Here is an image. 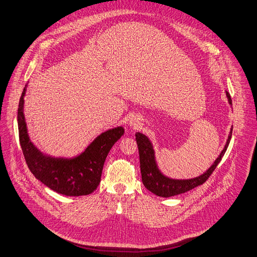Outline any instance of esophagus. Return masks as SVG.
I'll use <instances>...</instances> for the list:
<instances>
[{
    "label": "esophagus",
    "mask_w": 257,
    "mask_h": 257,
    "mask_svg": "<svg viewBox=\"0 0 257 257\" xmlns=\"http://www.w3.org/2000/svg\"><path fill=\"white\" fill-rule=\"evenodd\" d=\"M130 126L137 127V126H138V119H131V120H130Z\"/></svg>",
    "instance_id": "esophagus-1"
}]
</instances>
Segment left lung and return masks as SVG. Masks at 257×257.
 <instances>
[{
	"mask_svg": "<svg viewBox=\"0 0 257 257\" xmlns=\"http://www.w3.org/2000/svg\"><path fill=\"white\" fill-rule=\"evenodd\" d=\"M226 96L229 98L230 104H232L231 96L227 92H226ZM231 137H232V129L230 132L229 139L226 141L225 147L221 151L220 156L216 159L214 164L208 168L203 175L194 179H189V180H175V179H169L161 174L156 164L155 153H154L153 146H151V143L146 136L138 132L136 135V140L139 147L142 182H143V184L145 185V187L148 189V191L154 193L157 196L164 197V198L180 195V194L191 191V189L203 184L213 174L215 168L221 161V158L224 156L226 148L229 146Z\"/></svg>",
	"mask_w": 257,
	"mask_h": 257,
	"instance_id": "8db88e82",
	"label": "left lung"
}]
</instances>
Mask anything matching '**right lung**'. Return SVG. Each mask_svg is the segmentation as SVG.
Here are the masks:
<instances>
[{"label": "right lung", "mask_w": 257, "mask_h": 257, "mask_svg": "<svg viewBox=\"0 0 257 257\" xmlns=\"http://www.w3.org/2000/svg\"><path fill=\"white\" fill-rule=\"evenodd\" d=\"M25 88L19 101V140L26 164L32 174L53 191L65 196H84L97 188L104 160L115 142L123 135L117 127L103 132L77 158L54 159L43 156L33 145L27 135L23 114Z\"/></svg>", "instance_id": "right-lung-1"}]
</instances>
